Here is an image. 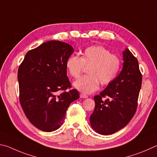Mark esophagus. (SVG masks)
<instances>
[{
  "mask_svg": "<svg viewBox=\"0 0 157 157\" xmlns=\"http://www.w3.org/2000/svg\"><path fill=\"white\" fill-rule=\"evenodd\" d=\"M80 97H81V98H87L88 97H87V95L84 94H80Z\"/></svg>",
  "mask_w": 157,
  "mask_h": 157,
  "instance_id": "obj_1",
  "label": "esophagus"
}]
</instances>
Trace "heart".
Masks as SVG:
<instances>
[{"label":"heart","instance_id":"1","mask_svg":"<svg viewBox=\"0 0 157 157\" xmlns=\"http://www.w3.org/2000/svg\"><path fill=\"white\" fill-rule=\"evenodd\" d=\"M121 61L117 55L101 45L90 46L81 52V56H71L66 61V68L74 78L81 75L85 67L87 75L81 77L74 83V87L84 94L97 90L99 83L108 86L119 72Z\"/></svg>","mask_w":157,"mask_h":157}]
</instances>
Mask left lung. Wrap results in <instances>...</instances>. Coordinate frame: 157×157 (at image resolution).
Segmentation results:
<instances>
[{
  "instance_id": "obj_1",
  "label": "left lung",
  "mask_w": 157,
  "mask_h": 157,
  "mask_svg": "<svg viewBox=\"0 0 157 157\" xmlns=\"http://www.w3.org/2000/svg\"><path fill=\"white\" fill-rule=\"evenodd\" d=\"M123 61L119 76L94 97L95 107L90 118V124L103 135L112 134L124 128L132 119L138 106L142 83L138 60L126 49Z\"/></svg>"
}]
</instances>
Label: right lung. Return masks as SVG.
<instances>
[{
    "label": "right lung",
    "instance_id": "add662e5",
    "mask_svg": "<svg viewBox=\"0 0 157 157\" xmlns=\"http://www.w3.org/2000/svg\"><path fill=\"white\" fill-rule=\"evenodd\" d=\"M70 44L49 40L27 52L19 65V101L28 120L45 132L59 129L70 104L79 98L67 76Z\"/></svg>",
    "mask_w": 157,
    "mask_h": 157
}]
</instances>
